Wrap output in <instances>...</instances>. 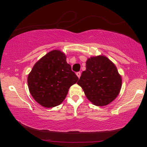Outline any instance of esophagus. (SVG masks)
Instances as JSON below:
<instances>
[{
    "label": "esophagus",
    "mask_w": 147,
    "mask_h": 147,
    "mask_svg": "<svg viewBox=\"0 0 147 147\" xmlns=\"http://www.w3.org/2000/svg\"><path fill=\"white\" fill-rule=\"evenodd\" d=\"M76 75H77V76L78 78H80V76H81V72L80 71H78V72H77V73H76Z\"/></svg>",
    "instance_id": "1"
}]
</instances>
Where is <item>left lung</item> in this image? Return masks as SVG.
<instances>
[{"mask_svg":"<svg viewBox=\"0 0 147 147\" xmlns=\"http://www.w3.org/2000/svg\"><path fill=\"white\" fill-rule=\"evenodd\" d=\"M86 67L78 84L94 105L109 104L119 94L122 86L121 76L115 65L105 56L99 55L88 58Z\"/></svg>","mask_w":147,"mask_h":147,"instance_id":"obj_1","label":"left lung"}]
</instances>
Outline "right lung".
<instances>
[{
  "label": "right lung",
  "mask_w": 147,
  "mask_h": 147,
  "mask_svg": "<svg viewBox=\"0 0 147 147\" xmlns=\"http://www.w3.org/2000/svg\"><path fill=\"white\" fill-rule=\"evenodd\" d=\"M79 78L66 61V56L53 50L41 58L28 76L31 96L40 105L53 108L65 100L68 90Z\"/></svg>",
  "instance_id": "right-lung-1"
}]
</instances>
